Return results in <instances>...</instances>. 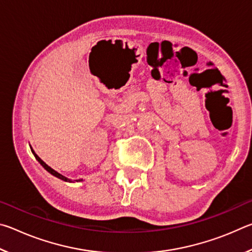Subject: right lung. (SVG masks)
<instances>
[{
  "label": "right lung",
  "mask_w": 252,
  "mask_h": 252,
  "mask_svg": "<svg viewBox=\"0 0 252 252\" xmlns=\"http://www.w3.org/2000/svg\"><path fill=\"white\" fill-rule=\"evenodd\" d=\"M32 152H33V155H34V157H35V159L37 160V161H39L40 162V163H41V165H42V167H43L45 170H46V171H48V172H50L51 174H53V176L54 177H57V178H59V179H61V180H63V181H66V182H73V181H72L71 180V179H67L66 177H64V176H62V174H60L59 172H57V171H55V170H53L52 168H51V167H49V165L48 164H46L45 163V162L43 161V160H41V158L39 157V156H37L36 155V153L35 152H34L33 150H32ZM75 181H82V179H79V180H75Z\"/></svg>",
  "instance_id": "1"
}]
</instances>
